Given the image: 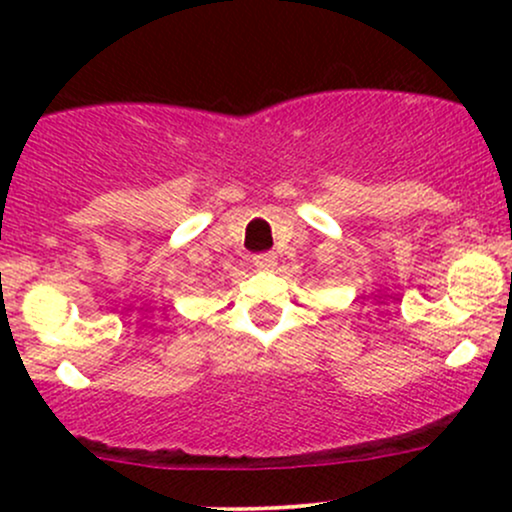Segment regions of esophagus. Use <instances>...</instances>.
Segmentation results:
<instances>
[{
    "label": "esophagus",
    "mask_w": 512,
    "mask_h": 512,
    "mask_svg": "<svg viewBox=\"0 0 512 512\" xmlns=\"http://www.w3.org/2000/svg\"><path fill=\"white\" fill-rule=\"evenodd\" d=\"M252 264H255L257 269H272L276 264V257L272 252H260V255L252 257Z\"/></svg>",
    "instance_id": "34e87169"
}]
</instances>
